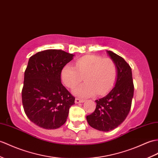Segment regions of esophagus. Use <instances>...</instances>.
Returning a JSON list of instances; mask_svg holds the SVG:
<instances>
[{
  "instance_id": "1",
  "label": "esophagus",
  "mask_w": 158,
  "mask_h": 158,
  "mask_svg": "<svg viewBox=\"0 0 158 158\" xmlns=\"http://www.w3.org/2000/svg\"><path fill=\"white\" fill-rule=\"evenodd\" d=\"M84 100H81V99H79V98H76L75 100V102L76 104H78V103H83V102H84Z\"/></svg>"
}]
</instances>
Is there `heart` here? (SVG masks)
<instances>
[{"label": "heart", "mask_w": 158, "mask_h": 158, "mask_svg": "<svg viewBox=\"0 0 158 158\" xmlns=\"http://www.w3.org/2000/svg\"><path fill=\"white\" fill-rule=\"evenodd\" d=\"M118 75L117 66L111 58L99 56H84L75 62V67L68 64L61 73L64 85L73 89L81 82H85L73 90L76 96L81 98L92 96L95 94L103 96L114 85Z\"/></svg>", "instance_id": "heart-1"}]
</instances>
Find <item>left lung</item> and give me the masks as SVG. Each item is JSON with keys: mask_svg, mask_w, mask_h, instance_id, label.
I'll return each instance as SVG.
<instances>
[{"mask_svg": "<svg viewBox=\"0 0 158 158\" xmlns=\"http://www.w3.org/2000/svg\"><path fill=\"white\" fill-rule=\"evenodd\" d=\"M108 54L118 69L115 87L105 97L96 100V110L86 117L91 127L105 132L116 129L125 120L130 112L134 94L129 64L112 51H108Z\"/></svg>", "mask_w": 158, "mask_h": 158, "instance_id": "obj_1", "label": "left lung"}]
</instances>
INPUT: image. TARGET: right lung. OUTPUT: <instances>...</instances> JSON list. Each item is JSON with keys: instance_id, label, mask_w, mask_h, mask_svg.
<instances>
[{"instance_id": "add662e5", "label": "right lung", "mask_w": 158, "mask_h": 158, "mask_svg": "<svg viewBox=\"0 0 158 158\" xmlns=\"http://www.w3.org/2000/svg\"><path fill=\"white\" fill-rule=\"evenodd\" d=\"M74 55L61 50L41 51L29 58L24 73L22 103L25 114L43 129L65 123L75 97L61 83L62 69Z\"/></svg>"}]
</instances>
